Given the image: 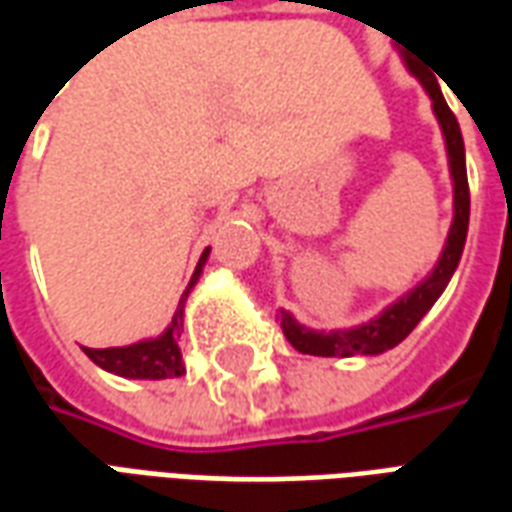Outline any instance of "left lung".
<instances>
[{"label": "left lung", "instance_id": "obj_1", "mask_svg": "<svg viewBox=\"0 0 512 512\" xmlns=\"http://www.w3.org/2000/svg\"><path fill=\"white\" fill-rule=\"evenodd\" d=\"M425 93L433 101V115L439 120L441 134H444V145H447V158H450V175H452V227L447 233V244L441 249L439 263L433 266L428 277L419 282L417 288L408 290L406 296H400L395 304H389L381 315L373 321L362 323V326H351V329H332V332H318V329H307L301 326L290 312L282 310V332L288 337V343L310 356H376L384 354L389 348H395L406 340L408 334L414 332L425 312L436 304L447 282L455 274V268L461 263L463 244H466V230H469V180H466V153H463V136L458 120L450 112V106L441 95L436 79H425L417 76Z\"/></svg>", "mask_w": 512, "mask_h": 512}]
</instances>
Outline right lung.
I'll return each instance as SVG.
<instances>
[{"mask_svg":"<svg viewBox=\"0 0 512 512\" xmlns=\"http://www.w3.org/2000/svg\"><path fill=\"white\" fill-rule=\"evenodd\" d=\"M211 255V246L202 252L200 263L191 274L189 285L180 296V304L175 315H172V323H169L164 332L158 337H150V340H139L134 345H123V348H84V354L93 359L95 365L104 367L106 373H115V376L123 378H145V381H161V378H178L186 373L183 367V356H180L178 337L183 332V307H186V299H189L191 288L197 285V279L202 274V266Z\"/></svg>","mask_w":512,"mask_h":512,"instance_id":"right-lung-1","label":"right lung"}]
</instances>
